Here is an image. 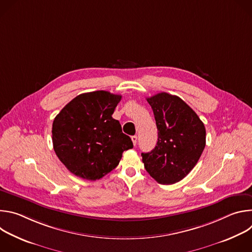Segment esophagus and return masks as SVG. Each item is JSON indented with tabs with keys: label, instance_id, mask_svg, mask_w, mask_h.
Returning a JSON list of instances; mask_svg holds the SVG:
<instances>
[{
	"label": "esophagus",
	"instance_id": "1",
	"mask_svg": "<svg viewBox=\"0 0 252 252\" xmlns=\"http://www.w3.org/2000/svg\"><path fill=\"white\" fill-rule=\"evenodd\" d=\"M131 140H132L133 146H135L136 142H137V136H136V135H132V136H131Z\"/></svg>",
	"mask_w": 252,
	"mask_h": 252
}]
</instances>
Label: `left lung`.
Here are the masks:
<instances>
[{
    "label": "left lung",
    "instance_id": "8db88e82",
    "mask_svg": "<svg viewBox=\"0 0 252 252\" xmlns=\"http://www.w3.org/2000/svg\"><path fill=\"white\" fill-rule=\"evenodd\" d=\"M147 100L155 115L158 138L151 153L141 154L142 162L158 184L178 183L195 166L204 150V125L176 95L159 93Z\"/></svg>",
    "mask_w": 252,
    "mask_h": 252
}]
</instances>
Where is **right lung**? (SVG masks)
Returning <instances> with one entry per match:
<instances>
[{
  "label": "right lung",
  "instance_id": "1",
  "mask_svg": "<svg viewBox=\"0 0 252 252\" xmlns=\"http://www.w3.org/2000/svg\"><path fill=\"white\" fill-rule=\"evenodd\" d=\"M121 94L95 91L79 94L55 118L53 146L59 159L75 175L95 181L115 169L130 137L113 119Z\"/></svg>",
  "mask_w": 252,
  "mask_h": 252
}]
</instances>
